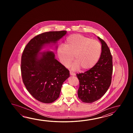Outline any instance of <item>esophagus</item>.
<instances>
[{
	"instance_id": "esophagus-1",
	"label": "esophagus",
	"mask_w": 133,
	"mask_h": 133,
	"mask_svg": "<svg viewBox=\"0 0 133 133\" xmlns=\"http://www.w3.org/2000/svg\"><path fill=\"white\" fill-rule=\"evenodd\" d=\"M70 74L71 76H74L76 75L75 73H74L72 72H70Z\"/></svg>"
}]
</instances>
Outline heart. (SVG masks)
<instances>
[{"label": "heart", "mask_w": 133, "mask_h": 133, "mask_svg": "<svg viewBox=\"0 0 133 133\" xmlns=\"http://www.w3.org/2000/svg\"><path fill=\"white\" fill-rule=\"evenodd\" d=\"M101 45L96 40L80 34H72L67 37L64 46L60 45L57 53L60 61L68 68L73 60V69L80 68L82 71L88 70L98 61L101 54Z\"/></svg>", "instance_id": "b5f03b06"}]
</instances>
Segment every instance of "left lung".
<instances>
[{"instance_id":"obj_1","label":"left lung","mask_w":133,"mask_h":133,"mask_svg":"<svg viewBox=\"0 0 133 133\" xmlns=\"http://www.w3.org/2000/svg\"><path fill=\"white\" fill-rule=\"evenodd\" d=\"M97 38L102 45L98 61L92 68L76 74L79 81L78 96L82 102L88 103L96 101L105 95L110 85L113 73L110 50L103 40Z\"/></svg>"}]
</instances>
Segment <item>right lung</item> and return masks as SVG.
I'll return each mask as SVG.
<instances>
[{"mask_svg": "<svg viewBox=\"0 0 133 133\" xmlns=\"http://www.w3.org/2000/svg\"><path fill=\"white\" fill-rule=\"evenodd\" d=\"M66 32L50 31L39 34L30 40L23 52V82L29 93L40 102L51 103L56 100L63 83L70 76L69 71L55 59L52 51L40 52L46 45H56Z\"/></svg>", "mask_w": 133, "mask_h": 133, "instance_id": "right-lung-1", "label": "right lung"}]
</instances>
